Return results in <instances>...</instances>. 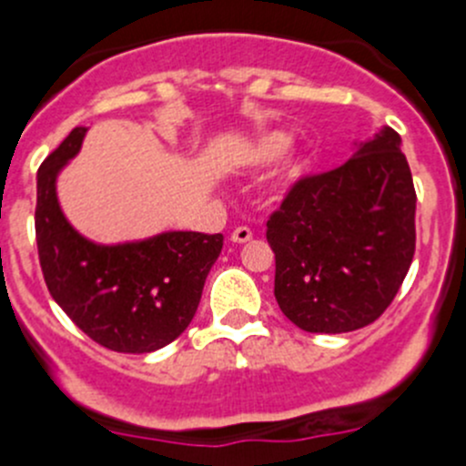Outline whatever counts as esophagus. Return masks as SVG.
Listing matches in <instances>:
<instances>
[{
	"mask_svg": "<svg viewBox=\"0 0 466 466\" xmlns=\"http://www.w3.org/2000/svg\"><path fill=\"white\" fill-rule=\"evenodd\" d=\"M229 238H232V243H248L252 238V229L250 228H237Z\"/></svg>",
	"mask_w": 466,
	"mask_h": 466,
	"instance_id": "esophagus-1",
	"label": "esophagus"
}]
</instances>
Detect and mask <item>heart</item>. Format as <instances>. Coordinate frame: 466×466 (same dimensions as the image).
Wrapping results in <instances>:
<instances>
[{
	"instance_id": "b5f03b06",
	"label": "heart",
	"mask_w": 466,
	"mask_h": 466,
	"mask_svg": "<svg viewBox=\"0 0 466 466\" xmlns=\"http://www.w3.org/2000/svg\"><path fill=\"white\" fill-rule=\"evenodd\" d=\"M293 144V137H290L286 130H270V133H263L255 139L243 153V162L250 164V167H268V164L277 162L286 150ZM309 167V157L304 153H293L286 157L284 167H281L279 176L284 180H295L304 173V168Z\"/></svg>"
}]
</instances>
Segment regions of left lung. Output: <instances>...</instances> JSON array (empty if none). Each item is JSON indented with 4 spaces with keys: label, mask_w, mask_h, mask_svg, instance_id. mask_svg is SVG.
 <instances>
[{
    "label": "left lung",
    "mask_w": 466,
    "mask_h": 466,
    "mask_svg": "<svg viewBox=\"0 0 466 466\" xmlns=\"http://www.w3.org/2000/svg\"><path fill=\"white\" fill-rule=\"evenodd\" d=\"M415 205L401 137L388 126L342 167L295 182L266 229L281 313L309 333L377 320L415 255Z\"/></svg>",
    "instance_id": "1"
}]
</instances>
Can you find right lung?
Segmentation results:
<instances>
[{"label":"right lung","instance_id":"add662e5","mask_svg":"<svg viewBox=\"0 0 466 466\" xmlns=\"http://www.w3.org/2000/svg\"><path fill=\"white\" fill-rule=\"evenodd\" d=\"M87 128H74L37 171L35 238L51 298L94 342L148 354L176 340L194 320L223 234L162 232L103 246L83 237L58 203V173L81 150Z\"/></svg>","mask_w":466,"mask_h":466}]
</instances>
